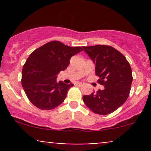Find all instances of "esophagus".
<instances>
[{
  "label": "esophagus",
  "instance_id": "1",
  "mask_svg": "<svg viewBox=\"0 0 151 151\" xmlns=\"http://www.w3.org/2000/svg\"><path fill=\"white\" fill-rule=\"evenodd\" d=\"M77 85H78V86H82L83 85H84V84H83V83L79 82V83H77Z\"/></svg>",
  "mask_w": 151,
  "mask_h": 151
}]
</instances>
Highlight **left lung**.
<instances>
[{"label":"left lung","instance_id":"1","mask_svg":"<svg viewBox=\"0 0 151 151\" xmlns=\"http://www.w3.org/2000/svg\"><path fill=\"white\" fill-rule=\"evenodd\" d=\"M96 67L98 81L104 86L96 93L83 96V101L93 113L107 115L125 103L132 84V71L125 57L111 46L83 47Z\"/></svg>","mask_w":151,"mask_h":151}]
</instances>
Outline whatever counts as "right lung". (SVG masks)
<instances>
[{"label": "right lung", "instance_id": "1", "mask_svg": "<svg viewBox=\"0 0 151 151\" xmlns=\"http://www.w3.org/2000/svg\"><path fill=\"white\" fill-rule=\"evenodd\" d=\"M80 47H72L59 41H51L30 54L22 71V86L32 104L42 110L60 105L74 84L57 81L58 74L67 69Z\"/></svg>", "mask_w": 151, "mask_h": 151}]
</instances>
